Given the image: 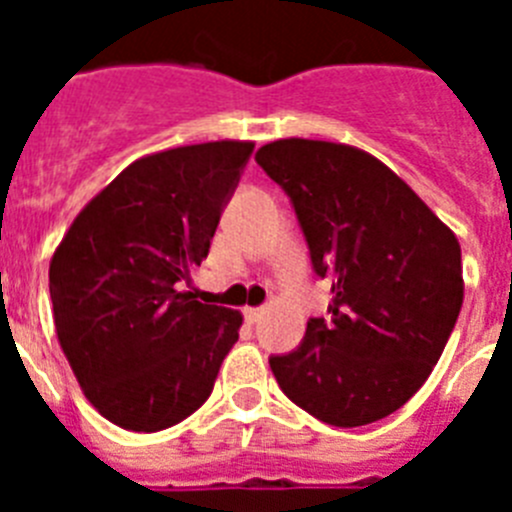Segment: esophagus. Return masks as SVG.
Segmentation results:
<instances>
[{"instance_id":"1","label":"esophagus","mask_w":512,"mask_h":512,"mask_svg":"<svg viewBox=\"0 0 512 512\" xmlns=\"http://www.w3.org/2000/svg\"><path fill=\"white\" fill-rule=\"evenodd\" d=\"M243 318H246V323H259L261 318H264V307H246L243 310Z\"/></svg>"}]
</instances>
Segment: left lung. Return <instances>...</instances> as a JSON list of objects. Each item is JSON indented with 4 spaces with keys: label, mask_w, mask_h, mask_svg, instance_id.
Wrapping results in <instances>:
<instances>
[{
    "label": "left lung",
    "mask_w": 512,
    "mask_h": 512,
    "mask_svg": "<svg viewBox=\"0 0 512 512\" xmlns=\"http://www.w3.org/2000/svg\"><path fill=\"white\" fill-rule=\"evenodd\" d=\"M256 164L292 202L312 271L330 279L328 318L269 366L289 400L338 428L374 423L423 387L464 300L456 235L382 161L287 138Z\"/></svg>",
    "instance_id": "obj_1"
}]
</instances>
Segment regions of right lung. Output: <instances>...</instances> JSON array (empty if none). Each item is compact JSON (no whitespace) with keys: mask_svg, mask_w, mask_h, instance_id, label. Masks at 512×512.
<instances>
[{"mask_svg":"<svg viewBox=\"0 0 512 512\" xmlns=\"http://www.w3.org/2000/svg\"><path fill=\"white\" fill-rule=\"evenodd\" d=\"M253 143L217 140L138 158L89 202L51 261L56 333L81 390L125 431L202 408L241 312L184 292L207 259Z\"/></svg>","mask_w":512,"mask_h":512,"instance_id":"1","label":"right lung"}]
</instances>
